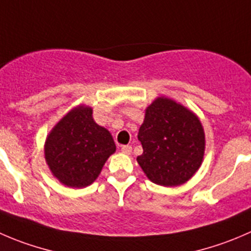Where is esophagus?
<instances>
[{
	"label": "esophagus",
	"instance_id": "esophagus-1",
	"mask_svg": "<svg viewBox=\"0 0 251 251\" xmlns=\"http://www.w3.org/2000/svg\"><path fill=\"white\" fill-rule=\"evenodd\" d=\"M121 151H123V153H126V154H130V153L132 152V147H131V146H128V145L123 146V147H121Z\"/></svg>",
	"mask_w": 251,
	"mask_h": 251
}]
</instances>
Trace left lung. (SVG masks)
Returning <instances> with one entry per match:
<instances>
[{
    "label": "left lung",
    "mask_w": 251,
    "mask_h": 251,
    "mask_svg": "<svg viewBox=\"0 0 251 251\" xmlns=\"http://www.w3.org/2000/svg\"><path fill=\"white\" fill-rule=\"evenodd\" d=\"M143 153L137 157L151 181L176 186L200 168L205 133L198 116L168 98H158L146 110L138 131Z\"/></svg>",
    "instance_id": "1"
}]
</instances>
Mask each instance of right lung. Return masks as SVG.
<instances>
[{
    "instance_id": "add662e5",
    "label": "right lung",
    "mask_w": 251,
    "mask_h": 251,
    "mask_svg": "<svg viewBox=\"0 0 251 251\" xmlns=\"http://www.w3.org/2000/svg\"><path fill=\"white\" fill-rule=\"evenodd\" d=\"M116 147L110 132L97 125L92 109L78 106L52 128L45 158L52 174L70 187H84L98 177Z\"/></svg>"
}]
</instances>
